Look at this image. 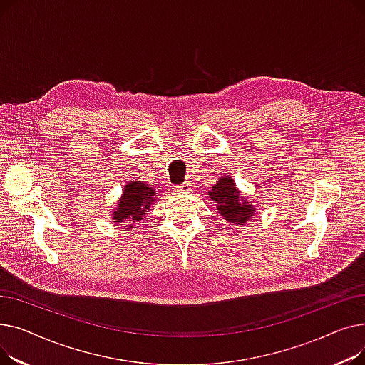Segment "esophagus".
Returning a JSON list of instances; mask_svg holds the SVG:
<instances>
[{
  "label": "esophagus",
  "mask_w": 365,
  "mask_h": 365,
  "mask_svg": "<svg viewBox=\"0 0 365 365\" xmlns=\"http://www.w3.org/2000/svg\"><path fill=\"white\" fill-rule=\"evenodd\" d=\"M178 189H179V192H182V194H189L190 190H192V185H190L189 182H185Z\"/></svg>",
  "instance_id": "1"
}]
</instances>
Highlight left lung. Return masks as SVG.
<instances>
[{"label": "left lung", "instance_id": "left-lung-1", "mask_svg": "<svg viewBox=\"0 0 365 365\" xmlns=\"http://www.w3.org/2000/svg\"><path fill=\"white\" fill-rule=\"evenodd\" d=\"M208 195L216 201L219 213L225 217V220L231 223L242 225L255 213L253 205L240 197L241 194L237 190L234 180L229 176H222L215 187L210 190Z\"/></svg>", "mask_w": 365, "mask_h": 365}]
</instances>
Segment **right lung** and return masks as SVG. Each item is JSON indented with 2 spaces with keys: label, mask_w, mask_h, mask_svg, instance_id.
Returning <instances> with one entry per match:
<instances>
[{
  "label": "right lung",
  "mask_w": 365,
  "mask_h": 365,
  "mask_svg": "<svg viewBox=\"0 0 365 365\" xmlns=\"http://www.w3.org/2000/svg\"><path fill=\"white\" fill-rule=\"evenodd\" d=\"M155 190L150 186L140 183V182H131L124 186V194L120 200L117 212H113L115 222H139L143 215L149 210V205L155 200ZM131 227V226H128Z\"/></svg>",
  "instance_id": "right-lung-1"
}]
</instances>
